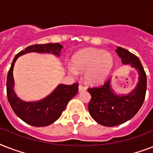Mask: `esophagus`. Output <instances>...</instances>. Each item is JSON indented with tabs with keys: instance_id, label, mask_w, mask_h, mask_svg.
<instances>
[{
	"instance_id": "1",
	"label": "esophagus",
	"mask_w": 153,
	"mask_h": 153,
	"mask_svg": "<svg viewBox=\"0 0 153 153\" xmlns=\"http://www.w3.org/2000/svg\"><path fill=\"white\" fill-rule=\"evenodd\" d=\"M86 88L85 86H83L82 85H79V92H81V91H86Z\"/></svg>"
}]
</instances>
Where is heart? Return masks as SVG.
Returning a JSON list of instances; mask_svg holds the SVG:
<instances>
[{
    "instance_id": "obj_1",
    "label": "heart",
    "mask_w": 153,
    "mask_h": 153,
    "mask_svg": "<svg viewBox=\"0 0 153 153\" xmlns=\"http://www.w3.org/2000/svg\"><path fill=\"white\" fill-rule=\"evenodd\" d=\"M114 58L109 52L100 49L86 48L77 52L72 58V74L85 73V79L89 84H100L111 71Z\"/></svg>"
}]
</instances>
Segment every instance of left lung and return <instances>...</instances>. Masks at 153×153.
<instances>
[{
  "mask_svg": "<svg viewBox=\"0 0 153 153\" xmlns=\"http://www.w3.org/2000/svg\"><path fill=\"white\" fill-rule=\"evenodd\" d=\"M116 52L123 64H130L137 70L139 81L134 90L126 95L114 93L110 86L111 79L102 86L88 88L91 95L89 113L98 124L108 127L118 126L133 118L143 105L147 89V76L139 58L121 47H117Z\"/></svg>",
  "mask_w": 153,
  "mask_h": 153,
  "instance_id": "8db88e82",
  "label": "left lung"
}]
</instances>
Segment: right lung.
I'll return each instance as SVG.
<instances>
[{"label":"right lung","instance_id":"right-lung-1","mask_svg":"<svg viewBox=\"0 0 153 153\" xmlns=\"http://www.w3.org/2000/svg\"><path fill=\"white\" fill-rule=\"evenodd\" d=\"M63 47L58 44H35L26 48L16 55L8 72L6 88L7 97L12 109L16 116L30 126L36 127H44L49 126L59 118L62 111L79 91V84L72 85L60 84L51 94L38 102H26L20 100L14 92V79L13 71L16 60L19 56L29 52L52 53L59 56L61 49Z\"/></svg>","mask_w":153,"mask_h":153}]
</instances>
